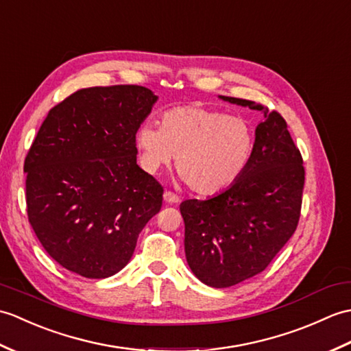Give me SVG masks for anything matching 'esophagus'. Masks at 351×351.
<instances>
[{"label": "esophagus", "instance_id": "esophagus-1", "mask_svg": "<svg viewBox=\"0 0 351 351\" xmlns=\"http://www.w3.org/2000/svg\"><path fill=\"white\" fill-rule=\"evenodd\" d=\"M163 199H165L167 202H169V204H176V202L180 201V198H178L177 193L171 192V191H165V192H163Z\"/></svg>", "mask_w": 351, "mask_h": 351}]
</instances>
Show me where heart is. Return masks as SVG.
<instances>
[{
	"label": "heart",
	"mask_w": 351,
	"mask_h": 351,
	"mask_svg": "<svg viewBox=\"0 0 351 351\" xmlns=\"http://www.w3.org/2000/svg\"><path fill=\"white\" fill-rule=\"evenodd\" d=\"M143 167L154 174L177 156V171L192 191L212 195L236 183L255 150V130L247 119L201 105L162 112L159 128L141 124L135 135Z\"/></svg>",
	"instance_id": "b5f03b06"
}]
</instances>
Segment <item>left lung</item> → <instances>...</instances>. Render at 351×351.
Returning a JSON list of instances; mask_svg holds the SVG:
<instances>
[{
	"mask_svg": "<svg viewBox=\"0 0 351 351\" xmlns=\"http://www.w3.org/2000/svg\"><path fill=\"white\" fill-rule=\"evenodd\" d=\"M260 111L255 150L247 169L219 195L180 204L184 252L201 282L236 285L266 269L298 228L305 168L287 121L252 100L221 96Z\"/></svg>",
	"mask_w": 351,
	"mask_h": 351,
	"instance_id": "1",
	"label": "left lung"
}]
</instances>
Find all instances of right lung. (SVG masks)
<instances>
[{
    "instance_id": "right-lung-1",
    "label": "right lung",
    "mask_w": 351,
    "mask_h": 351,
    "mask_svg": "<svg viewBox=\"0 0 351 351\" xmlns=\"http://www.w3.org/2000/svg\"><path fill=\"white\" fill-rule=\"evenodd\" d=\"M158 100L141 85L75 91L46 115L23 163L28 221L64 269L120 271L162 207V184L136 163L135 135Z\"/></svg>"
}]
</instances>
